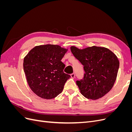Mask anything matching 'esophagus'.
I'll return each mask as SVG.
<instances>
[{"label":"esophagus","mask_w":132,"mask_h":132,"mask_svg":"<svg viewBox=\"0 0 132 132\" xmlns=\"http://www.w3.org/2000/svg\"><path fill=\"white\" fill-rule=\"evenodd\" d=\"M70 76H71V78H73V79L75 78V74H74V73L71 74Z\"/></svg>","instance_id":"1"}]
</instances>
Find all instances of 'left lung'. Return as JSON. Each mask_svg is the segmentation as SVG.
<instances>
[{"instance_id":"1","label":"left lung","mask_w":132,"mask_h":132,"mask_svg":"<svg viewBox=\"0 0 132 132\" xmlns=\"http://www.w3.org/2000/svg\"><path fill=\"white\" fill-rule=\"evenodd\" d=\"M74 57L84 65V79L77 81L81 94L87 98L97 100L112 88L117 78L119 60L113 52L103 47L79 49L71 46Z\"/></svg>"}]
</instances>
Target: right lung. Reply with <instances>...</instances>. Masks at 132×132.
Segmentation results:
<instances>
[{
	"instance_id": "right-lung-1",
	"label": "right lung",
	"mask_w": 132,
	"mask_h": 132,
	"mask_svg": "<svg viewBox=\"0 0 132 132\" xmlns=\"http://www.w3.org/2000/svg\"><path fill=\"white\" fill-rule=\"evenodd\" d=\"M68 48L57 45H39L30 51L23 59V70L30 89L38 96L53 98L61 93L70 78L64 73L61 60Z\"/></svg>"
}]
</instances>
